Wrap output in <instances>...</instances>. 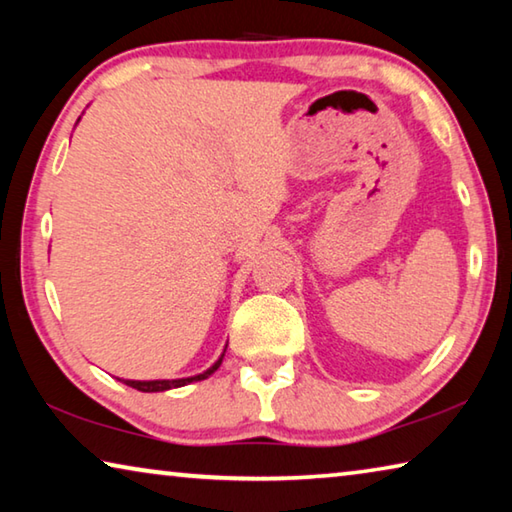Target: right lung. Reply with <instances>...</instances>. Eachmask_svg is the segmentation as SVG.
Listing matches in <instances>:
<instances>
[{
	"label": "right lung",
	"mask_w": 512,
	"mask_h": 512,
	"mask_svg": "<svg viewBox=\"0 0 512 512\" xmlns=\"http://www.w3.org/2000/svg\"><path fill=\"white\" fill-rule=\"evenodd\" d=\"M223 357L214 363V366L203 372V375H196V377H187V379H155V381H133V379H126L124 384L131 386V388H137V391L142 393H160V391H169V388H178V386H185L189 384V381H201L205 379L207 375H212V372L221 366Z\"/></svg>",
	"instance_id": "right-lung-1"
}]
</instances>
